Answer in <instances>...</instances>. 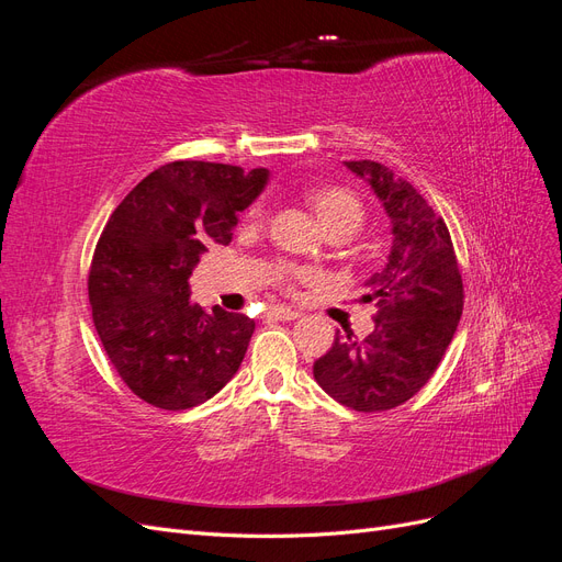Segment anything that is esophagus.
<instances>
[{"label": "esophagus", "instance_id": "34e87169", "mask_svg": "<svg viewBox=\"0 0 562 562\" xmlns=\"http://www.w3.org/2000/svg\"><path fill=\"white\" fill-rule=\"evenodd\" d=\"M269 318H277V321H295L300 314L291 307H281V304H274V307L267 310Z\"/></svg>", "mask_w": 562, "mask_h": 562}]
</instances>
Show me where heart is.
Instances as JSON below:
<instances>
[{"label":"heart","instance_id":"b5f03b06","mask_svg":"<svg viewBox=\"0 0 562 562\" xmlns=\"http://www.w3.org/2000/svg\"><path fill=\"white\" fill-rule=\"evenodd\" d=\"M310 209L314 211L323 232L351 234L363 223V206L356 194L345 187H316L307 194Z\"/></svg>","mask_w":562,"mask_h":562}]
</instances>
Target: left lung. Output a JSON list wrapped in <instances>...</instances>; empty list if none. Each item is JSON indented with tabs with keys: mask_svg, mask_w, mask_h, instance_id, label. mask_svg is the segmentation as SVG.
Segmentation results:
<instances>
[{
	"mask_svg": "<svg viewBox=\"0 0 562 562\" xmlns=\"http://www.w3.org/2000/svg\"><path fill=\"white\" fill-rule=\"evenodd\" d=\"M370 184L389 220L391 248L366 279L361 302L378 307L375 330L356 339L337 330L314 363L318 386L359 413L391 411L429 382L464 307L450 232L415 187L378 161H345Z\"/></svg>",
	"mask_w": 562,
	"mask_h": 562,
	"instance_id": "left-lung-1",
	"label": "left lung"
}]
</instances>
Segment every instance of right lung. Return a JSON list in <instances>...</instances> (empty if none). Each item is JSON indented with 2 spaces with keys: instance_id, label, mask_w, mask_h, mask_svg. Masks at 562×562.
I'll list each match as a JSON object with an SVG mask.
<instances>
[{
  "instance_id": "add662e5",
  "label": "right lung",
  "mask_w": 562,
  "mask_h": 562,
  "mask_svg": "<svg viewBox=\"0 0 562 562\" xmlns=\"http://www.w3.org/2000/svg\"><path fill=\"white\" fill-rule=\"evenodd\" d=\"M269 182L267 168L173 161L119 203L95 246L89 300L100 342L135 396L161 411L213 398L239 370L255 321L206 312L190 277Z\"/></svg>"
}]
</instances>
